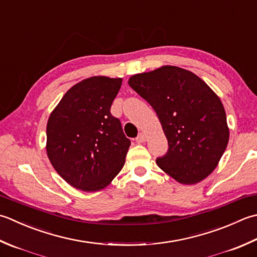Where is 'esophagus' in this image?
<instances>
[{"instance_id": "1", "label": "esophagus", "mask_w": 257, "mask_h": 257, "mask_svg": "<svg viewBox=\"0 0 257 257\" xmlns=\"http://www.w3.org/2000/svg\"><path fill=\"white\" fill-rule=\"evenodd\" d=\"M136 142H137L138 144H143V143H145L146 142V136H145V134H139L138 135V137L136 138Z\"/></svg>"}]
</instances>
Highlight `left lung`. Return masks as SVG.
<instances>
[{
	"mask_svg": "<svg viewBox=\"0 0 257 257\" xmlns=\"http://www.w3.org/2000/svg\"><path fill=\"white\" fill-rule=\"evenodd\" d=\"M158 115L168 150L156 163L182 184H196L213 172L227 147L223 103L193 72L167 65L135 74L128 81Z\"/></svg>",
	"mask_w": 257,
	"mask_h": 257,
	"instance_id": "1",
	"label": "left lung"
}]
</instances>
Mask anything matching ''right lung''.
I'll return each instance as SVG.
<instances>
[{
  "label": "right lung",
  "instance_id": "obj_1",
  "mask_svg": "<svg viewBox=\"0 0 257 257\" xmlns=\"http://www.w3.org/2000/svg\"><path fill=\"white\" fill-rule=\"evenodd\" d=\"M122 79L92 77L63 95L47 125V153L61 177L83 192L104 188L124 164L130 140L110 108Z\"/></svg>",
  "mask_w": 257,
  "mask_h": 257
}]
</instances>
